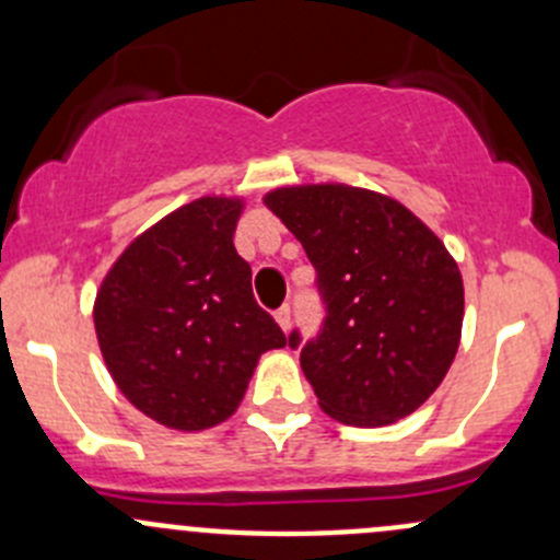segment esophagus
Here are the masks:
<instances>
[{
    "mask_svg": "<svg viewBox=\"0 0 560 560\" xmlns=\"http://www.w3.org/2000/svg\"><path fill=\"white\" fill-rule=\"evenodd\" d=\"M273 316H276V322H279L281 330H284V332L290 330V322H292V312H290V306H281L279 312H276Z\"/></svg>",
    "mask_w": 560,
    "mask_h": 560,
    "instance_id": "esophagus-1",
    "label": "esophagus"
}]
</instances>
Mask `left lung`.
I'll use <instances>...</instances> for the list:
<instances>
[{
	"instance_id": "1",
	"label": "left lung",
	"mask_w": 560,
	"mask_h": 560,
	"mask_svg": "<svg viewBox=\"0 0 560 560\" xmlns=\"http://www.w3.org/2000/svg\"><path fill=\"white\" fill-rule=\"evenodd\" d=\"M262 202L306 248L325 298V327L301 349L319 409L358 428L420 409L463 330V276L442 238L395 197L338 180L276 186Z\"/></svg>"
}]
</instances>
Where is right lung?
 Here are the masks:
<instances>
[{
    "label": "right lung",
    "mask_w": 560,
    "mask_h": 560,
    "mask_svg": "<svg viewBox=\"0 0 560 560\" xmlns=\"http://www.w3.org/2000/svg\"><path fill=\"white\" fill-rule=\"evenodd\" d=\"M244 208L235 195L175 208L129 241L94 298L107 374L135 409L171 431L230 420L259 358L287 347L235 252Z\"/></svg>",
    "instance_id": "right-lung-1"
}]
</instances>
